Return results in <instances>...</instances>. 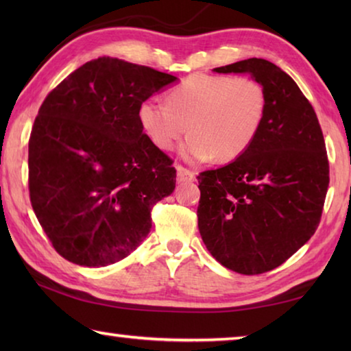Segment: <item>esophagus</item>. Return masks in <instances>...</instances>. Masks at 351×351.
I'll list each match as a JSON object with an SVG mask.
<instances>
[{
    "label": "esophagus",
    "instance_id": "34e87169",
    "mask_svg": "<svg viewBox=\"0 0 351 351\" xmlns=\"http://www.w3.org/2000/svg\"><path fill=\"white\" fill-rule=\"evenodd\" d=\"M176 173H178V181H180V182H186V181H193L195 180L193 171H190L189 169L182 167V165H176Z\"/></svg>",
    "mask_w": 351,
    "mask_h": 351
}]
</instances>
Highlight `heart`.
Listing matches in <instances>:
<instances>
[{"label":"heart","mask_w":351,"mask_h":351,"mask_svg":"<svg viewBox=\"0 0 351 351\" xmlns=\"http://www.w3.org/2000/svg\"><path fill=\"white\" fill-rule=\"evenodd\" d=\"M265 88L249 77L197 73L165 93V104L147 99L139 106V122L161 150L181 147L189 162L215 158L229 162L254 144L266 116Z\"/></svg>","instance_id":"obj_1"}]
</instances>
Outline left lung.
Returning a JSON list of instances; mask_svg holds the SVG:
<instances>
[{
  "instance_id": "8db88e82",
  "label": "left lung",
  "mask_w": 351,
  "mask_h": 351,
  "mask_svg": "<svg viewBox=\"0 0 351 351\" xmlns=\"http://www.w3.org/2000/svg\"><path fill=\"white\" fill-rule=\"evenodd\" d=\"M217 73H249L265 88L266 116L254 144L234 162L201 171L198 229L224 268L263 274L316 232L330 182L322 128L295 82L265 58Z\"/></svg>"
}]
</instances>
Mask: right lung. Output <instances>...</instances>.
<instances>
[{"label": "right lung", "instance_id": "1", "mask_svg": "<svg viewBox=\"0 0 351 351\" xmlns=\"http://www.w3.org/2000/svg\"><path fill=\"white\" fill-rule=\"evenodd\" d=\"M176 77L112 57L86 62L47 94L29 138V197L71 263L127 257L173 192V161L142 132L139 106Z\"/></svg>", "mask_w": 351, "mask_h": 351}]
</instances>
